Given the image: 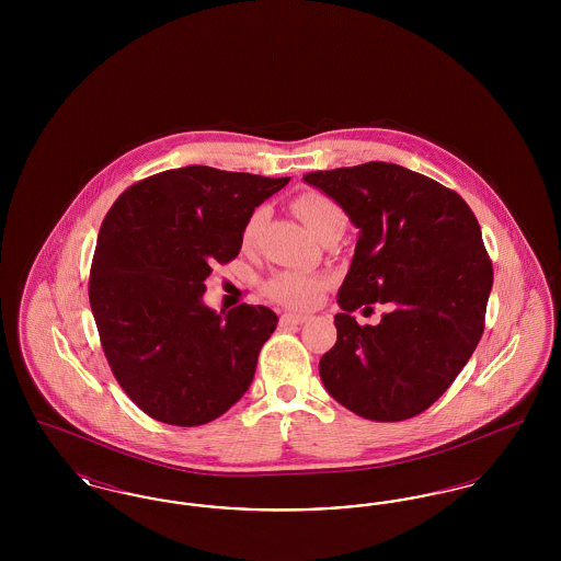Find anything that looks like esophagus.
<instances>
[{
  "instance_id": "obj_1",
  "label": "esophagus",
  "mask_w": 561,
  "mask_h": 561,
  "mask_svg": "<svg viewBox=\"0 0 561 561\" xmlns=\"http://www.w3.org/2000/svg\"><path fill=\"white\" fill-rule=\"evenodd\" d=\"M307 320H309V316H300V313H284V316L279 318V323H282V325H293V323H305Z\"/></svg>"
}]
</instances>
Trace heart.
<instances>
[{"mask_svg": "<svg viewBox=\"0 0 561 561\" xmlns=\"http://www.w3.org/2000/svg\"><path fill=\"white\" fill-rule=\"evenodd\" d=\"M294 213L305 222V227L320 238L325 231L332 229H345L347 216L343 208L328 195L309 191L298 195L293 202ZM265 206L254 208L250 216L243 222L241 229V245L252 248L254 241L259 238V231L265 222ZM328 279L323 275L316 273H305V271H277L265 282V293L268 298L275 302L290 307V309H309L320 300L321 293L325 288Z\"/></svg>", "mask_w": 561, "mask_h": 561, "instance_id": "obj_1", "label": "heart"}]
</instances>
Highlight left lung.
Here are the masks:
<instances>
[{"instance_id": "1", "label": "left lung", "mask_w": 561, "mask_h": 561, "mask_svg": "<svg viewBox=\"0 0 561 561\" xmlns=\"http://www.w3.org/2000/svg\"><path fill=\"white\" fill-rule=\"evenodd\" d=\"M302 179L359 229L321 382L368 421L412 419L446 393L483 334L494 273L480 222L456 191L398 163L368 161ZM373 301L392 311L378 327H359L350 313Z\"/></svg>"}]
</instances>
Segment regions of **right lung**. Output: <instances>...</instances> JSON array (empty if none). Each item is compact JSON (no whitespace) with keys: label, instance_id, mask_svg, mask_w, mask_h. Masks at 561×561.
Segmentation results:
<instances>
[{"label":"right lung","instance_id":"right-lung-1","mask_svg":"<svg viewBox=\"0 0 561 561\" xmlns=\"http://www.w3.org/2000/svg\"><path fill=\"white\" fill-rule=\"evenodd\" d=\"M290 176L210 165L165 170L111 206L90 268V307L111 373L151 419L197 427L248 391L277 325L263 305H204L214 265L240 254L250 213Z\"/></svg>","mask_w":561,"mask_h":561}]
</instances>
